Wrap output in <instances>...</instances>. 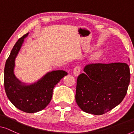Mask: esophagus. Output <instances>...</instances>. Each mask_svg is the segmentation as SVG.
<instances>
[{
	"instance_id": "1",
	"label": "esophagus",
	"mask_w": 134,
	"mask_h": 134,
	"mask_svg": "<svg viewBox=\"0 0 134 134\" xmlns=\"http://www.w3.org/2000/svg\"><path fill=\"white\" fill-rule=\"evenodd\" d=\"M80 72V68L79 66H76L73 70V74L76 77H77Z\"/></svg>"
}]
</instances>
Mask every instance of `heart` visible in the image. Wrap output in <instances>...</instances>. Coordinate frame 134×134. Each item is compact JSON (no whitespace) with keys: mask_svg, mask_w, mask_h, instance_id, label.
Returning <instances> with one entry per match:
<instances>
[{"mask_svg":"<svg viewBox=\"0 0 134 134\" xmlns=\"http://www.w3.org/2000/svg\"><path fill=\"white\" fill-rule=\"evenodd\" d=\"M99 54H100V53H99V52L96 53V54L94 55V57H98L99 55Z\"/></svg>","mask_w":134,"mask_h":134,"instance_id":"b5f03b06","label":"heart"}]
</instances>
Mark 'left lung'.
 Masks as SVG:
<instances>
[{"mask_svg": "<svg viewBox=\"0 0 134 134\" xmlns=\"http://www.w3.org/2000/svg\"><path fill=\"white\" fill-rule=\"evenodd\" d=\"M83 71L77 79L75 97L82 110L100 115L122 102L131 77L127 63L90 64Z\"/></svg>", "mask_w": 134, "mask_h": 134, "instance_id": "8db88e82", "label": "left lung"}]
</instances>
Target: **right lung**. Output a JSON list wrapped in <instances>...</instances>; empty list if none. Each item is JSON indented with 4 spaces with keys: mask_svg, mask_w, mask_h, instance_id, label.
<instances>
[{
    "mask_svg": "<svg viewBox=\"0 0 134 134\" xmlns=\"http://www.w3.org/2000/svg\"><path fill=\"white\" fill-rule=\"evenodd\" d=\"M25 34L19 38L11 51L4 69L5 92L10 102L21 110L26 113H36L43 110L50 102L53 90L68 72L63 70L47 72L37 81L24 83L14 74L15 60L23 46Z\"/></svg>",
    "mask_w": 134,
    "mask_h": 134,
    "instance_id": "add662e5",
    "label": "right lung"
}]
</instances>
